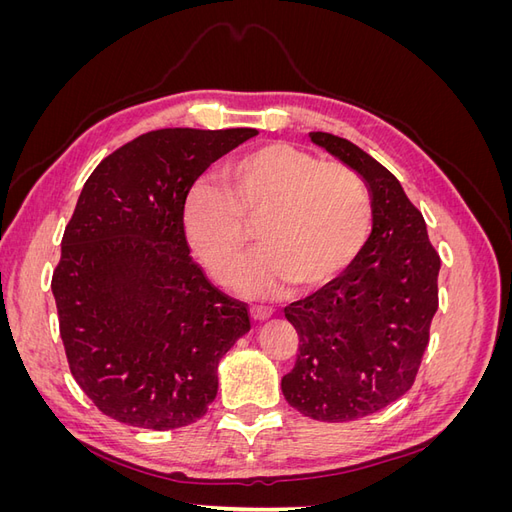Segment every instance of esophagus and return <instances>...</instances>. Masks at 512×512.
<instances>
[{
	"instance_id": "obj_1",
	"label": "esophagus",
	"mask_w": 512,
	"mask_h": 512,
	"mask_svg": "<svg viewBox=\"0 0 512 512\" xmlns=\"http://www.w3.org/2000/svg\"><path fill=\"white\" fill-rule=\"evenodd\" d=\"M271 314H273V309H271V307H262V305H254V307H250V316H252V320H254V322L267 320V318H271Z\"/></svg>"
}]
</instances>
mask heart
Returning <instances> with one entry per match:
<instances>
[{
	"instance_id": "b5f03b06",
	"label": "heart",
	"mask_w": 512,
	"mask_h": 512,
	"mask_svg": "<svg viewBox=\"0 0 512 512\" xmlns=\"http://www.w3.org/2000/svg\"><path fill=\"white\" fill-rule=\"evenodd\" d=\"M224 190L196 183L185 198L183 228L211 275L224 277L243 256L258 222L262 250L232 275L252 299L275 297L290 280L316 286L342 271L363 245L371 205L365 183L339 162L284 143L254 149L222 168Z\"/></svg>"
}]
</instances>
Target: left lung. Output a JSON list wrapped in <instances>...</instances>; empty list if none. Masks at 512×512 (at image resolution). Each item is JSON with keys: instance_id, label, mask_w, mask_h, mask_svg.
Wrapping results in <instances>:
<instances>
[{"instance_id": "obj_1", "label": "left lung", "mask_w": 512, "mask_h": 512, "mask_svg": "<svg viewBox=\"0 0 512 512\" xmlns=\"http://www.w3.org/2000/svg\"><path fill=\"white\" fill-rule=\"evenodd\" d=\"M309 138L365 183L371 232L342 275L284 309L299 333V354L282 393L309 418L346 423L412 386L438 309L440 256L391 170L346 138Z\"/></svg>"}]
</instances>
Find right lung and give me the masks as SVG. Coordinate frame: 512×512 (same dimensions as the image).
I'll return each mask as SVG.
<instances>
[{
	"instance_id": "right-lung-1",
	"label": "right lung",
	"mask_w": 512,
	"mask_h": 512,
	"mask_svg": "<svg viewBox=\"0 0 512 512\" xmlns=\"http://www.w3.org/2000/svg\"><path fill=\"white\" fill-rule=\"evenodd\" d=\"M254 128H166L106 156L85 181L53 273L74 380L119 423L179 429L218 395L222 356L250 331L243 303L190 258L194 181Z\"/></svg>"
}]
</instances>
